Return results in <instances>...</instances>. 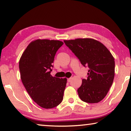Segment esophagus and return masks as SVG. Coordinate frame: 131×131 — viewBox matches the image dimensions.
Listing matches in <instances>:
<instances>
[{"label": "esophagus", "instance_id": "esophagus-1", "mask_svg": "<svg viewBox=\"0 0 131 131\" xmlns=\"http://www.w3.org/2000/svg\"><path fill=\"white\" fill-rule=\"evenodd\" d=\"M71 81H72V79H71V78L68 79V82H70Z\"/></svg>", "mask_w": 131, "mask_h": 131}]
</instances>
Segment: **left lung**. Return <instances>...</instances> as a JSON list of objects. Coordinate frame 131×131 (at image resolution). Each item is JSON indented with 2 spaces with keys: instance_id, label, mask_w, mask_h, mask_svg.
<instances>
[{
  "instance_id": "left-lung-1",
  "label": "left lung",
  "mask_w": 131,
  "mask_h": 131,
  "mask_svg": "<svg viewBox=\"0 0 131 131\" xmlns=\"http://www.w3.org/2000/svg\"><path fill=\"white\" fill-rule=\"evenodd\" d=\"M88 70L87 79H83L77 90L82 101L89 103H98L106 96L114 77L115 62L108 50L101 42L92 39L64 40Z\"/></svg>"
}]
</instances>
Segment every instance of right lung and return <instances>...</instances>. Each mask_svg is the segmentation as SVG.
I'll return each mask as SVG.
<instances>
[{
    "mask_svg": "<svg viewBox=\"0 0 131 131\" xmlns=\"http://www.w3.org/2000/svg\"><path fill=\"white\" fill-rule=\"evenodd\" d=\"M63 44L59 40H36L29 44L19 60L21 79L26 91L44 108L56 107L63 100L67 79L50 74L55 55Z\"/></svg>",
    "mask_w": 131,
    "mask_h": 131,
    "instance_id": "1",
    "label": "right lung"
}]
</instances>
